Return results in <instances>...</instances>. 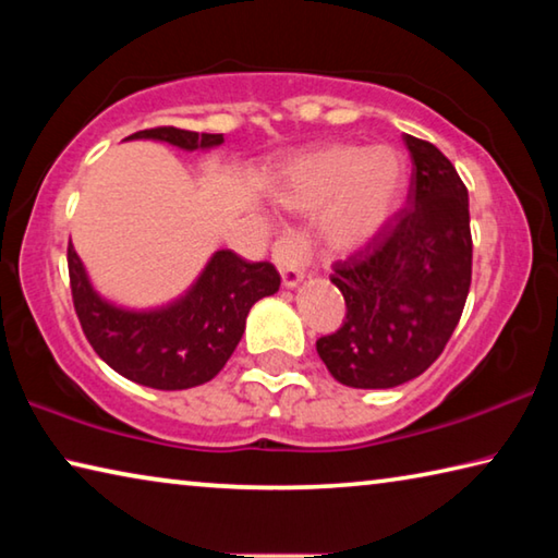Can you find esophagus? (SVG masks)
<instances>
[{"label": "esophagus", "instance_id": "esophagus-1", "mask_svg": "<svg viewBox=\"0 0 558 558\" xmlns=\"http://www.w3.org/2000/svg\"><path fill=\"white\" fill-rule=\"evenodd\" d=\"M272 260L282 276V286L298 288L302 278H305L310 260H313V248H310L307 239L302 233H286L280 235L272 245Z\"/></svg>", "mask_w": 558, "mask_h": 558}]
</instances>
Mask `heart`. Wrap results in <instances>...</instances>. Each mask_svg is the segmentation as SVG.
I'll use <instances>...</instances> for the list:
<instances>
[{"label":"heart","mask_w":558,"mask_h":558,"mask_svg":"<svg viewBox=\"0 0 558 558\" xmlns=\"http://www.w3.org/2000/svg\"><path fill=\"white\" fill-rule=\"evenodd\" d=\"M409 165L391 145H329L295 159L276 189L282 209L325 204L319 231L329 248L349 251L372 239L403 199Z\"/></svg>","instance_id":"b5f03b06"}]
</instances>
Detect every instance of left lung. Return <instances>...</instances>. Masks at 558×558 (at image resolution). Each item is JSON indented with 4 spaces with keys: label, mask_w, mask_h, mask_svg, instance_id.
<instances>
[{
    "label": "left lung",
    "mask_w": 558,
    "mask_h": 558,
    "mask_svg": "<svg viewBox=\"0 0 558 558\" xmlns=\"http://www.w3.org/2000/svg\"><path fill=\"white\" fill-rule=\"evenodd\" d=\"M403 143L413 162L405 206L329 276L347 319L317 339V354L352 389H393L426 372L470 292L468 189L436 145L413 135Z\"/></svg>",
    "instance_id": "1"
}]
</instances>
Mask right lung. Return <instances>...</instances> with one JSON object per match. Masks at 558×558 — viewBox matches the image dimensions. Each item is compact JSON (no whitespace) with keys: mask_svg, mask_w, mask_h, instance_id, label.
Segmentation results:
<instances>
[{"mask_svg":"<svg viewBox=\"0 0 558 558\" xmlns=\"http://www.w3.org/2000/svg\"><path fill=\"white\" fill-rule=\"evenodd\" d=\"M128 140H159L194 153L219 147L223 135L153 128ZM69 276L75 315L96 354L125 379L162 391L211 381L241 342L251 307L280 288L276 266L248 263L233 251H216L194 286L157 310H125L100 298L73 243Z\"/></svg>","mask_w":558,"mask_h":558,"instance_id":"obj_1","label":"right lung"}]
</instances>
